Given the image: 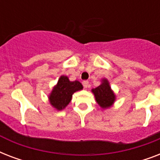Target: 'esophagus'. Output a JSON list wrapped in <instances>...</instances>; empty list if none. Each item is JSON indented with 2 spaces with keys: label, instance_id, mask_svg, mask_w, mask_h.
Here are the masks:
<instances>
[{
  "label": "esophagus",
  "instance_id": "1",
  "mask_svg": "<svg viewBox=\"0 0 160 160\" xmlns=\"http://www.w3.org/2000/svg\"><path fill=\"white\" fill-rule=\"evenodd\" d=\"M82 84H83V86H84L85 88H88L89 86H90V84H89V81H88V80H84V81L82 82Z\"/></svg>",
  "mask_w": 160,
  "mask_h": 160
}]
</instances>
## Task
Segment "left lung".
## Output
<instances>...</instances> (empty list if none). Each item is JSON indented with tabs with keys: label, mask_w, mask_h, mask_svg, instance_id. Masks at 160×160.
<instances>
[{
	"label": "left lung",
	"mask_w": 160,
	"mask_h": 160,
	"mask_svg": "<svg viewBox=\"0 0 160 160\" xmlns=\"http://www.w3.org/2000/svg\"><path fill=\"white\" fill-rule=\"evenodd\" d=\"M92 92L95 96V100L103 109L108 108L114 103L115 95L110 89L107 80H103V83L100 86L93 89Z\"/></svg>",
	"instance_id": "8db88e82"
}]
</instances>
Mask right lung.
Instances as JSON below:
<instances>
[{
    "label": "right lung",
    "mask_w": 160,
    "mask_h": 160,
    "mask_svg": "<svg viewBox=\"0 0 160 160\" xmlns=\"http://www.w3.org/2000/svg\"><path fill=\"white\" fill-rule=\"evenodd\" d=\"M82 89V85L79 81H70L67 76L63 75L59 79L57 85L50 95V102L55 109L60 110L70 102L72 95L75 91Z\"/></svg>",
    "instance_id": "right-lung-1"
}]
</instances>
